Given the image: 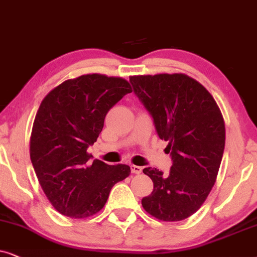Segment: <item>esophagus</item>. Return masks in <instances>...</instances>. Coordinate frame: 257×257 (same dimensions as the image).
Returning a JSON list of instances; mask_svg holds the SVG:
<instances>
[{"label":"esophagus","instance_id":"34e87169","mask_svg":"<svg viewBox=\"0 0 257 257\" xmlns=\"http://www.w3.org/2000/svg\"><path fill=\"white\" fill-rule=\"evenodd\" d=\"M131 168H132V173H134V174H141L142 173V168L140 166H134V164H133Z\"/></svg>","mask_w":257,"mask_h":257}]
</instances>
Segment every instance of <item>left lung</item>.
<instances>
[{
  "label": "left lung",
  "instance_id": "8db88e82",
  "mask_svg": "<svg viewBox=\"0 0 257 257\" xmlns=\"http://www.w3.org/2000/svg\"><path fill=\"white\" fill-rule=\"evenodd\" d=\"M134 93L168 142V175L145 168L154 190L142 207L157 220L182 221L200 209L216 182L225 145L222 112L211 94L186 74L131 76Z\"/></svg>",
  "mask_w": 257,
  "mask_h": 257
}]
</instances>
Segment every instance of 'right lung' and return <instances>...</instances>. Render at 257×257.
Here are the masks:
<instances>
[{
    "label": "right lung",
    "instance_id": "obj_1",
    "mask_svg": "<svg viewBox=\"0 0 257 257\" xmlns=\"http://www.w3.org/2000/svg\"><path fill=\"white\" fill-rule=\"evenodd\" d=\"M128 81L87 74L64 81L41 102L30 136V160L42 189L59 213L84 218L98 213L111 188L131 174L126 164L90 162L89 146L107 112L132 93Z\"/></svg>",
    "mask_w": 257,
    "mask_h": 257
}]
</instances>
